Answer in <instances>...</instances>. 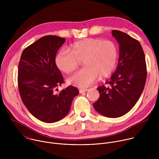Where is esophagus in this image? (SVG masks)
I'll return each mask as SVG.
<instances>
[{
    "label": "esophagus",
    "mask_w": 159,
    "mask_h": 159,
    "mask_svg": "<svg viewBox=\"0 0 159 159\" xmlns=\"http://www.w3.org/2000/svg\"><path fill=\"white\" fill-rule=\"evenodd\" d=\"M88 90H89L88 89H80L79 92H80V93H83L84 92H87Z\"/></svg>",
    "instance_id": "obj_1"
}]
</instances>
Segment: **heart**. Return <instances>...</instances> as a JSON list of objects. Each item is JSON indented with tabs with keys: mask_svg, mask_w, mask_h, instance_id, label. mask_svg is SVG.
I'll use <instances>...</instances> for the list:
<instances>
[{
	"mask_svg": "<svg viewBox=\"0 0 159 159\" xmlns=\"http://www.w3.org/2000/svg\"><path fill=\"white\" fill-rule=\"evenodd\" d=\"M118 58V49L114 41L86 38L72 44L69 51L60 50L55 56V63L62 72L70 74L83 61L85 66L68 81L76 87L84 88L92 85L99 76H109L115 69Z\"/></svg>",
	"mask_w": 159,
	"mask_h": 159,
	"instance_id": "b5f03b06",
	"label": "heart"
}]
</instances>
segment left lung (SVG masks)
<instances>
[{
	"mask_svg": "<svg viewBox=\"0 0 159 159\" xmlns=\"http://www.w3.org/2000/svg\"><path fill=\"white\" fill-rule=\"evenodd\" d=\"M120 44V57L115 72L107 86L97 88L99 98L93 104L100 114L118 118L129 111L139 99L147 79L145 57L140 42L126 33L112 30Z\"/></svg>",
	"mask_w": 159,
	"mask_h": 159,
	"instance_id": "obj_1",
	"label": "left lung"
}]
</instances>
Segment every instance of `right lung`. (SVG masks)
Masks as SVG:
<instances>
[{
    "label": "right lung",
    "mask_w": 159,
    "mask_h": 159,
    "mask_svg": "<svg viewBox=\"0 0 159 159\" xmlns=\"http://www.w3.org/2000/svg\"><path fill=\"white\" fill-rule=\"evenodd\" d=\"M65 41V38L57 36L41 38L23 50L18 65L20 98L31 114L45 123H55L64 118L73 99L79 93L72 85L58 94L54 93L64 82L55 58Z\"/></svg>",
    "instance_id": "add662e5"
}]
</instances>
